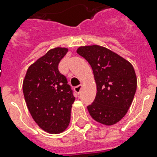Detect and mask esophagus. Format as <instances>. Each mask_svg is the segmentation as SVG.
<instances>
[{"label": "esophagus", "instance_id": "esophagus-1", "mask_svg": "<svg viewBox=\"0 0 157 157\" xmlns=\"http://www.w3.org/2000/svg\"><path fill=\"white\" fill-rule=\"evenodd\" d=\"M81 88H82V85H79V86H76L75 88H74V90L76 91V93L77 94H80L81 90Z\"/></svg>", "mask_w": 157, "mask_h": 157}]
</instances>
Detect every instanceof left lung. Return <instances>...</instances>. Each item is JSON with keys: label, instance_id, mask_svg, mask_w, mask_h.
<instances>
[{"label": "left lung", "instance_id": "8db88e82", "mask_svg": "<svg viewBox=\"0 0 157 157\" xmlns=\"http://www.w3.org/2000/svg\"><path fill=\"white\" fill-rule=\"evenodd\" d=\"M76 52L90 64L97 86L95 99L87 107L89 113L100 124H117L127 113L136 92L134 67L100 45L81 46Z\"/></svg>", "mask_w": 157, "mask_h": 157}]
</instances>
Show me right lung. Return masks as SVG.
<instances>
[{
	"label": "right lung",
	"mask_w": 157,
	"mask_h": 157,
	"mask_svg": "<svg viewBox=\"0 0 157 157\" xmlns=\"http://www.w3.org/2000/svg\"><path fill=\"white\" fill-rule=\"evenodd\" d=\"M67 48L51 49L28 67L23 82L26 104L40 129L50 134H60L68 127L75 101L59 63Z\"/></svg>",
	"instance_id": "add662e5"
}]
</instances>
